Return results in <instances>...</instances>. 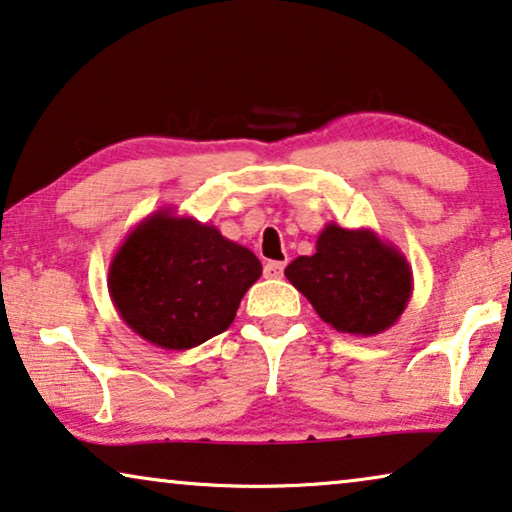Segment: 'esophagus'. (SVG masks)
I'll return each instance as SVG.
<instances>
[{
	"mask_svg": "<svg viewBox=\"0 0 512 512\" xmlns=\"http://www.w3.org/2000/svg\"><path fill=\"white\" fill-rule=\"evenodd\" d=\"M284 268H286V261H268L265 263V277L279 279L281 274H284Z\"/></svg>",
	"mask_w": 512,
	"mask_h": 512,
	"instance_id": "esophagus-1",
	"label": "esophagus"
}]
</instances>
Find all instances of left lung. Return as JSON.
Returning a JSON list of instances; mask_svg holds the SVG:
<instances>
[{
  "instance_id": "1",
  "label": "left lung",
  "mask_w": 512,
  "mask_h": 512,
  "mask_svg": "<svg viewBox=\"0 0 512 512\" xmlns=\"http://www.w3.org/2000/svg\"><path fill=\"white\" fill-rule=\"evenodd\" d=\"M337 332L381 335L404 314L413 293V272L395 244L372 228L325 224L314 256H298L284 270Z\"/></svg>"
}]
</instances>
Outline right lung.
<instances>
[{
	"instance_id": "right-lung-1",
	"label": "right lung",
	"mask_w": 512,
	"mask_h": 512,
	"mask_svg": "<svg viewBox=\"0 0 512 512\" xmlns=\"http://www.w3.org/2000/svg\"><path fill=\"white\" fill-rule=\"evenodd\" d=\"M261 272V261L217 226L161 207L117 247L108 293L145 342L187 351L228 330Z\"/></svg>"
}]
</instances>
